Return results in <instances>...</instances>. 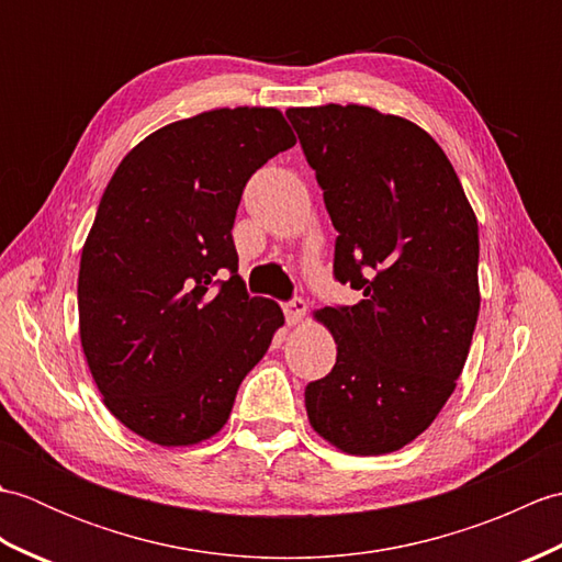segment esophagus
Listing matches in <instances>:
<instances>
[{
    "mask_svg": "<svg viewBox=\"0 0 562 562\" xmlns=\"http://www.w3.org/2000/svg\"><path fill=\"white\" fill-rule=\"evenodd\" d=\"M304 314H306V302L300 300V296H296V300H292L290 304H284V316H288V324L290 326L302 324Z\"/></svg>",
    "mask_w": 562,
    "mask_h": 562,
    "instance_id": "1",
    "label": "esophagus"
}]
</instances>
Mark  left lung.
<instances>
[{
	"label": "left lung",
	"instance_id": "8db88e82",
	"mask_svg": "<svg viewBox=\"0 0 562 562\" xmlns=\"http://www.w3.org/2000/svg\"><path fill=\"white\" fill-rule=\"evenodd\" d=\"M338 232L355 306L316 308L338 345L304 391L308 423L355 457L398 451L457 389L481 308L479 222L447 154L408 117L360 103L290 109Z\"/></svg>",
	"mask_w": 562,
	"mask_h": 562
}]
</instances>
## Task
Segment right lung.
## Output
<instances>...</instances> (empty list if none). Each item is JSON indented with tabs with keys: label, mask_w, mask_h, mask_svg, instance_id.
<instances>
[{
	"label": "right lung",
	"mask_w": 562,
	"mask_h": 562,
	"mask_svg": "<svg viewBox=\"0 0 562 562\" xmlns=\"http://www.w3.org/2000/svg\"><path fill=\"white\" fill-rule=\"evenodd\" d=\"M294 142L278 109H214L142 139L105 186L81 248L79 338L105 408L151 445L217 435L284 326L280 304L246 294L232 226L248 178Z\"/></svg>",
	"instance_id": "obj_1"
}]
</instances>
